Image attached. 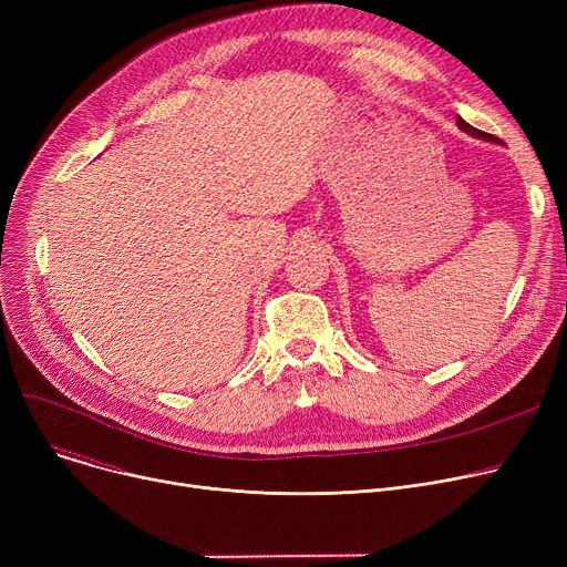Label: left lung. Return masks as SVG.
<instances>
[{
  "instance_id": "left-lung-1",
  "label": "left lung",
  "mask_w": 567,
  "mask_h": 567,
  "mask_svg": "<svg viewBox=\"0 0 567 567\" xmlns=\"http://www.w3.org/2000/svg\"><path fill=\"white\" fill-rule=\"evenodd\" d=\"M457 126H460V128H462V131H464V133H471V135H475V137H481V135H483V133H481V131H478V128H473V126H471V124H466V122H464V118H462V116H457Z\"/></svg>"
}]
</instances>
